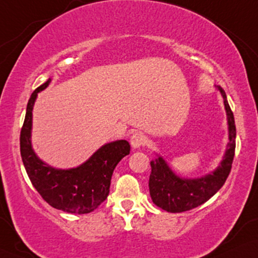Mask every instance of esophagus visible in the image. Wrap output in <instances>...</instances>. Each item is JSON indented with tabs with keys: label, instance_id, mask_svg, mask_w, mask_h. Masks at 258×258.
Segmentation results:
<instances>
[{
	"label": "esophagus",
	"instance_id": "esophagus-1",
	"mask_svg": "<svg viewBox=\"0 0 258 258\" xmlns=\"http://www.w3.org/2000/svg\"><path fill=\"white\" fill-rule=\"evenodd\" d=\"M145 142H146V138H145L144 133H142V132L136 131L132 133L131 137H130V143H131L133 149L142 148V146L145 144Z\"/></svg>",
	"mask_w": 258,
	"mask_h": 258
}]
</instances>
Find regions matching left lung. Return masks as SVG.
<instances>
[{
    "instance_id": "8db88e82",
    "label": "left lung",
    "mask_w": 258,
    "mask_h": 258,
    "mask_svg": "<svg viewBox=\"0 0 258 258\" xmlns=\"http://www.w3.org/2000/svg\"><path fill=\"white\" fill-rule=\"evenodd\" d=\"M224 99L229 123V144L224 159L216 170L200 178H181L169 168L162 157L152 161L149 180L150 195L153 204L171 213H181L200 206L223 187L232 168L236 150V125L233 113L223 88L218 87Z\"/></svg>"
}]
</instances>
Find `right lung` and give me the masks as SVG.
Here are the masks:
<instances>
[{"instance_id":"add662e5","label":"right lung","mask_w":258,"mask_h":258,"mask_svg":"<svg viewBox=\"0 0 258 258\" xmlns=\"http://www.w3.org/2000/svg\"><path fill=\"white\" fill-rule=\"evenodd\" d=\"M51 78L38 87L27 103L20 133V152L25 169L33 187L50 206L68 213H90L106 200L116 164L131 151L126 140L103 145L86 163L77 168L54 169L35 155L31 144L32 110L39 91L44 90Z\"/></svg>"}]
</instances>
